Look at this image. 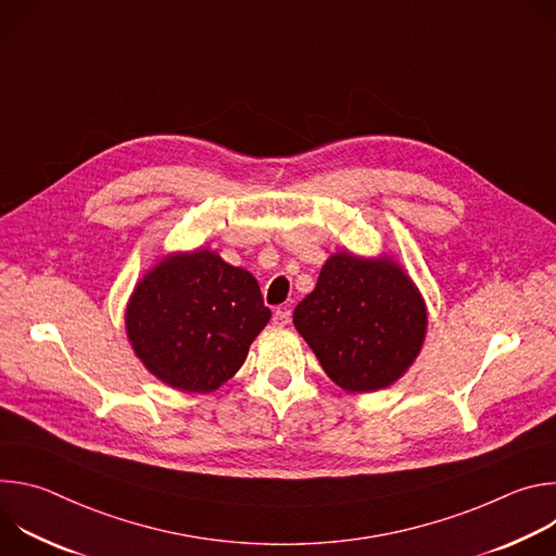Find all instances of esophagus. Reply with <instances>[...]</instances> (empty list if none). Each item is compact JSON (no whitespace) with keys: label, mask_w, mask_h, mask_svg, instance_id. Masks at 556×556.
Instances as JSON below:
<instances>
[{"label":"esophagus","mask_w":556,"mask_h":556,"mask_svg":"<svg viewBox=\"0 0 556 556\" xmlns=\"http://www.w3.org/2000/svg\"><path fill=\"white\" fill-rule=\"evenodd\" d=\"M290 319H292V314H290V309H288V307H279V309L273 314V324H275V326H279V328L288 326V324H290Z\"/></svg>","instance_id":"34e87169"}]
</instances>
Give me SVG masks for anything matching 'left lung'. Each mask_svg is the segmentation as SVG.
<instances>
[{"label": "left lung", "instance_id": "1", "mask_svg": "<svg viewBox=\"0 0 556 556\" xmlns=\"http://www.w3.org/2000/svg\"><path fill=\"white\" fill-rule=\"evenodd\" d=\"M292 324L341 389L369 393L393 384L414 365L429 314L399 262L339 251L294 307Z\"/></svg>", "mask_w": 556, "mask_h": 556}]
</instances>
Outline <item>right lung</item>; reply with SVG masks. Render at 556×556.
<instances>
[{"mask_svg": "<svg viewBox=\"0 0 556 556\" xmlns=\"http://www.w3.org/2000/svg\"><path fill=\"white\" fill-rule=\"evenodd\" d=\"M268 321L257 279L211 249L165 255L125 307L134 354L157 380L187 393H208L232 378Z\"/></svg>", "mask_w": 556, "mask_h": 556, "instance_id": "obj_1", "label": "right lung"}]
</instances>
